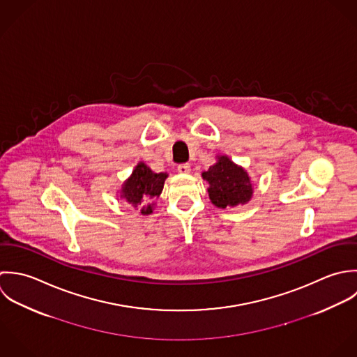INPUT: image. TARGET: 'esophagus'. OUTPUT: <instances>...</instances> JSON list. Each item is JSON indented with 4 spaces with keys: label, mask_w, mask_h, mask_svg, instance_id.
<instances>
[{
    "label": "esophagus",
    "mask_w": 357,
    "mask_h": 357,
    "mask_svg": "<svg viewBox=\"0 0 357 357\" xmlns=\"http://www.w3.org/2000/svg\"><path fill=\"white\" fill-rule=\"evenodd\" d=\"M190 171H192V168H190L189 164H181V165H178V172H179V174L188 175V174H190Z\"/></svg>",
    "instance_id": "1"
}]
</instances>
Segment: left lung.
Masks as SVG:
<instances>
[{"instance_id": "left-lung-1", "label": "left lung", "mask_w": 357, "mask_h": 357, "mask_svg": "<svg viewBox=\"0 0 357 357\" xmlns=\"http://www.w3.org/2000/svg\"><path fill=\"white\" fill-rule=\"evenodd\" d=\"M208 182V196L218 208L247 204L254 195L251 176L241 165L233 162L226 154H218L214 165L202 174Z\"/></svg>"}]
</instances>
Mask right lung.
I'll return each mask as SVG.
<instances>
[{
  "label": "right lung",
  "mask_w": 357,
  "mask_h": 357,
  "mask_svg": "<svg viewBox=\"0 0 357 357\" xmlns=\"http://www.w3.org/2000/svg\"><path fill=\"white\" fill-rule=\"evenodd\" d=\"M167 178V172H153L150 167L139 161L128 179L121 185L119 190L120 199L132 206L139 215L153 214L154 200L160 197Z\"/></svg>",
  "instance_id": "1"
}]
</instances>
